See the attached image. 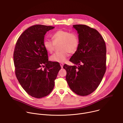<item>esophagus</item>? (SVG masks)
I'll return each mask as SVG.
<instances>
[{"label":"esophagus","instance_id":"34e87169","mask_svg":"<svg viewBox=\"0 0 123 123\" xmlns=\"http://www.w3.org/2000/svg\"><path fill=\"white\" fill-rule=\"evenodd\" d=\"M60 66H61V68H63V67L64 64H63V63H60Z\"/></svg>","mask_w":123,"mask_h":123}]
</instances>
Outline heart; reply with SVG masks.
<instances>
[{
  "label": "heart",
  "instance_id": "heart-1",
  "mask_svg": "<svg viewBox=\"0 0 123 123\" xmlns=\"http://www.w3.org/2000/svg\"><path fill=\"white\" fill-rule=\"evenodd\" d=\"M52 39L45 38L43 44L49 53L54 51L56 45L60 44L59 49L61 50L50 57V60L54 62H64L68 56V53H75L79 45V38L77 34L69 31L58 30L52 35Z\"/></svg>",
  "mask_w": 123,
  "mask_h": 123
}]
</instances>
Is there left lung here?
Here are the masks:
<instances>
[{
    "instance_id": "obj_1",
    "label": "left lung",
    "mask_w": 123,
    "mask_h": 123,
    "mask_svg": "<svg viewBox=\"0 0 123 123\" xmlns=\"http://www.w3.org/2000/svg\"><path fill=\"white\" fill-rule=\"evenodd\" d=\"M79 34V45L69 61L76 66L65 64L66 79L72 91L80 96L92 93L106 71V45L95 29L82 24L73 25Z\"/></svg>"
}]
</instances>
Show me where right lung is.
Listing matches in <instances>:
<instances>
[{
  "instance_id": "add662e5",
  "label": "right lung",
  "mask_w": 123,
  "mask_h": 123,
  "mask_svg": "<svg viewBox=\"0 0 123 123\" xmlns=\"http://www.w3.org/2000/svg\"><path fill=\"white\" fill-rule=\"evenodd\" d=\"M54 28L43 25L29 27L17 39L14 49L16 77L25 92L37 98L51 92L61 69L58 62L49 61L43 44L45 34Z\"/></svg>"
}]
</instances>
